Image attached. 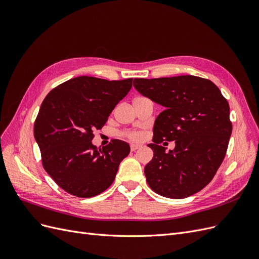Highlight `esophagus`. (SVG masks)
I'll use <instances>...</instances> for the list:
<instances>
[{
  "label": "esophagus",
  "mask_w": 259,
  "mask_h": 259,
  "mask_svg": "<svg viewBox=\"0 0 259 259\" xmlns=\"http://www.w3.org/2000/svg\"><path fill=\"white\" fill-rule=\"evenodd\" d=\"M140 148L139 145H131V151H136Z\"/></svg>",
  "instance_id": "obj_1"
}]
</instances>
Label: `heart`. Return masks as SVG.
<instances>
[{"label":"heart","instance_id":"obj_1","mask_svg":"<svg viewBox=\"0 0 259 259\" xmlns=\"http://www.w3.org/2000/svg\"><path fill=\"white\" fill-rule=\"evenodd\" d=\"M122 137L126 138L131 142H142L145 137V134L142 131H136V130H126V131H123L121 132L120 134Z\"/></svg>","mask_w":259,"mask_h":259}]
</instances>
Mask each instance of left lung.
<instances>
[{
	"mask_svg": "<svg viewBox=\"0 0 259 259\" xmlns=\"http://www.w3.org/2000/svg\"><path fill=\"white\" fill-rule=\"evenodd\" d=\"M135 89L164 107L153 127V158L145 167L146 180L162 197L184 199L214 178L228 149L232 132L229 104L207 79L178 75L135 79ZM176 140L173 152L159 146ZM166 144V143H165Z\"/></svg>",
	"mask_w": 259,
	"mask_h": 259,
	"instance_id": "left-lung-1",
	"label": "left lung"
}]
</instances>
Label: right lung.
Instances as JSON below:
<instances>
[{
	"instance_id": "add662e5",
	"label": "right lung",
	"mask_w": 259,
	"mask_h": 259,
	"mask_svg": "<svg viewBox=\"0 0 259 259\" xmlns=\"http://www.w3.org/2000/svg\"><path fill=\"white\" fill-rule=\"evenodd\" d=\"M132 85L133 79L77 76L56 86L43 100L34 122V138L44 169L62 190L92 198L112 185L130 146L112 139L100 149L92 139Z\"/></svg>"
}]
</instances>
